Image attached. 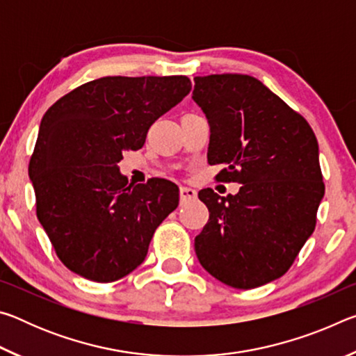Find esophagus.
I'll return each instance as SVG.
<instances>
[{
	"instance_id": "obj_1",
	"label": "esophagus",
	"mask_w": 356,
	"mask_h": 356,
	"mask_svg": "<svg viewBox=\"0 0 356 356\" xmlns=\"http://www.w3.org/2000/svg\"><path fill=\"white\" fill-rule=\"evenodd\" d=\"M179 195H180V201L185 202V201H188V200H195L196 191L193 190V188H190V186H180Z\"/></svg>"
}]
</instances>
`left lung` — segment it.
I'll list each match as a JSON object with an SVG mask.
<instances>
[{"mask_svg": "<svg viewBox=\"0 0 356 356\" xmlns=\"http://www.w3.org/2000/svg\"><path fill=\"white\" fill-rule=\"evenodd\" d=\"M193 100L210 125L207 159L225 165L237 195L200 191L209 221L195 238L207 272L236 289L284 275L316 227L325 185L318 144L306 119L254 76H195Z\"/></svg>", "mask_w": 356, "mask_h": 356, "instance_id": "obj_1", "label": "left lung"}]
</instances>
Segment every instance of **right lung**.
Returning a JSON list of instances; mask_svg holds the SVG:
<instances>
[{"label":"right lung","mask_w":356,"mask_h":356,"mask_svg":"<svg viewBox=\"0 0 356 356\" xmlns=\"http://www.w3.org/2000/svg\"><path fill=\"white\" fill-rule=\"evenodd\" d=\"M190 89L184 75L104 76L44 114L29 160L35 212L74 273L111 282L146 259L155 229L179 206V188L165 179L129 185L118 163Z\"/></svg>","instance_id":"add662e5"}]
</instances>
